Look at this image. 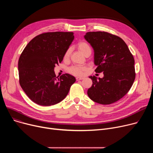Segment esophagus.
Listing matches in <instances>:
<instances>
[{
    "instance_id": "1",
    "label": "esophagus",
    "mask_w": 153,
    "mask_h": 153,
    "mask_svg": "<svg viewBox=\"0 0 153 153\" xmlns=\"http://www.w3.org/2000/svg\"><path fill=\"white\" fill-rule=\"evenodd\" d=\"M83 79H84L83 77H76V80H77V81H80V80H82Z\"/></svg>"
}]
</instances>
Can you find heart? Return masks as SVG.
<instances>
[{
	"label": "heart",
	"mask_w": 153,
	"mask_h": 153,
	"mask_svg": "<svg viewBox=\"0 0 153 153\" xmlns=\"http://www.w3.org/2000/svg\"><path fill=\"white\" fill-rule=\"evenodd\" d=\"M76 47L77 49L81 51L84 56L86 55L87 53H91V48L90 45L88 44L85 42H79L77 45ZM71 54V49L69 48L68 49L64 54V59H67L69 58V56H70ZM69 71L71 72V73L76 74V75H81L83 74V72L84 71V68L81 67V66H72L69 68Z\"/></svg>",
	"instance_id": "heart-1"
}]
</instances>
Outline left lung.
<instances>
[{
    "label": "left lung",
    "instance_id": "left-lung-1",
    "mask_svg": "<svg viewBox=\"0 0 153 153\" xmlns=\"http://www.w3.org/2000/svg\"><path fill=\"white\" fill-rule=\"evenodd\" d=\"M94 52L96 72L103 77L89 76L92 85L89 97L103 105L113 103L130 91L135 79L134 58L123 40L105 31L87 32L84 35Z\"/></svg>",
    "mask_w": 153,
    "mask_h": 153
}]
</instances>
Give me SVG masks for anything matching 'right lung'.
I'll use <instances>...</instances> for the list:
<instances>
[{
    "mask_svg": "<svg viewBox=\"0 0 153 153\" xmlns=\"http://www.w3.org/2000/svg\"><path fill=\"white\" fill-rule=\"evenodd\" d=\"M74 38L73 32H48L35 36L21 54L18 63L19 82L33 102L50 106L65 98L76 78L69 74L56 77V65Z\"/></svg>",
    "mask_w": 153,
    "mask_h": 153,
    "instance_id": "obj_1",
    "label": "right lung"
}]
</instances>
